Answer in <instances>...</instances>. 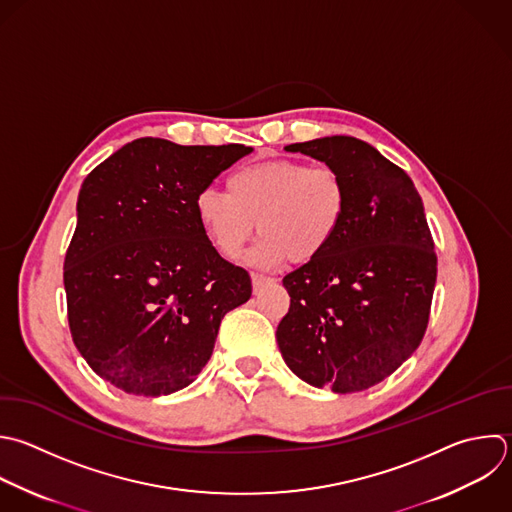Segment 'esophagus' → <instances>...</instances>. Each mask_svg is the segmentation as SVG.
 Segmentation results:
<instances>
[{"label":"esophagus","instance_id":"1","mask_svg":"<svg viewBox=\"0 0 512 512\" xmlns=\"http://www.w3.org/2000/svg\"><path fill=\"white\" fill-rule=\"evenodd\" d=\"M274 280L272 278H266L262 274H252V288H254V294H258L266 284H272Z\"/></svg>","mask_w":512,"mask_h":512}]
</instances>
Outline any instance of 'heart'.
Returning a JSON list of instances; mask_svg holds the SVG:
<instances>
[{
	"mask_svg": "<svg viewBox=\"0 0 512 512\" xmlns=\"http://www.w3.org/2000/svg\"><path fill=\"white\" fill-rule=\"evenodd\" d=\"M226 188L198 192L196 220L212 248L230 260L258 230L262 238L248 262L260 268L318 258L340 232L348 210L346 182L326 164L262 160L238 168Z\"/></svg>",
	"mask_w": 512,
	"mask_h": 512,
	"instance_id": "1",
	"label": "heart"
}]
</instances>
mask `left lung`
Masks as SVG:
<instances>
[{
    "instance_id": "left-lung-1",
    "label": "left lung",
    "mask_w": 512,
    "mask_h": 512,
    "mask_svg": "<svg viewBox=\"0 0 512 512\" xmlns=\"http://www.w3.org/2000/svg\"><path fill=\"white\" fill-rule=\"evenodd\" d=\"M340 172L348 210L332 244L284 276L290 310L276 330L286 366L336 394L366 390L418 348L436 282L422 200L370 144L328 136L290 144Z\"/></svg>"
}]
</instances>
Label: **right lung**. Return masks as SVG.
<instances>
[{"label": "right lung", "instance_id": "right-lung-1", "mask_svg": "<svg viewBox=\"0 0 512 512\" xmlns=\"http://www.w3.org/2000/svg\"><path fill=\"white\" fill-rule=\"evenodd\" d=\"M250 152L140 138L84 180L64 262L68 320L84 360L116 388L150 398L186 388L226 312L250 300L248 272L212 248L194 212L198 192Z\"/></svg>", "mask_w": 512, "mask_h": 512}]
</instances>
